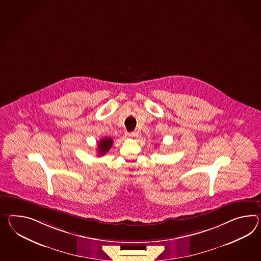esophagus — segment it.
<instances>
[{"instance_id": "34e87169", "label": "esophagus", "mask_w": 261, "mask_h": 261, "mask_svg": "<svg viewBox=\"0 0 261 261\" xmlns=\"http://www.w3.org/2000/svg\"><path fill=\"white\" fill-rule=\"evenodd\" d=\"M126 137L127 138H136V137H138V133L137 132H131V133H126Z\"/></svg>"}]
</instances>
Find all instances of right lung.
Returning a JSON list of instances; mask_svg holds the SVG:
<instances>
[{
	"instance_id": "add662e5",
	"label": "right lung",
	"mask_w": 261,
	"mask_h": 261,
	"mask_svg": "<svg viewBox=\"0 0 261 261\" xmlns=\"http://www.w3.org/2000/svg\"><path fill=\"white\" fill-rule=\"evenodd\" d=\"M113 144V140L111 138H103L102 140H100V142L98 143V155L102 156L103 154L108 153L109 149L111 148Z\"/></svg>"
}]
</instances>
